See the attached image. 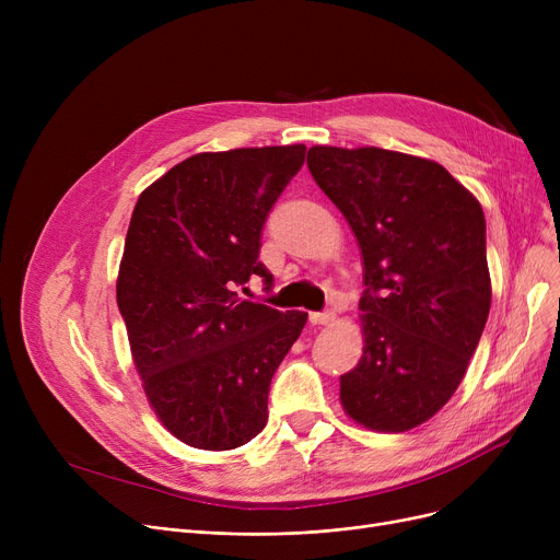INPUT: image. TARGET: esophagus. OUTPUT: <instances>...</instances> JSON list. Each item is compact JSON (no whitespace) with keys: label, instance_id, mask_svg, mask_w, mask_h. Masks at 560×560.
I'll list each match as a JSON object with an SVG mask.
<instances>
[{"label":"esophagus","instance_id":"obj_1","mask_svg":"<svg viewBox=\"0 0 560 560\" xmlns=\"http://www.w3.org/2000/svg\"><path fill=\"white\" fill-rule=\"evenodd\" d=\"M308 319H311V325H331V322L336 319V313L334 311H317V313H311Z\"/></svg>","mask_w":560,"mask_h":560}]
</instances>
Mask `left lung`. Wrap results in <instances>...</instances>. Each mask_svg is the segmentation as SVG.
Instances as JSON below:
<instances>
[{"label":"left lung","instance_id":"obj_1","mask_svg":"<svg viewBox=\"0 0 560 560\" xmlns=\"http://www.w3.org/2000/svg\"><path fill=\"white\" fill-rule=\"evenodd\" d=\"M308 170L363 254V357L340 376L351 420L408 431L456 393L490 311L486 218L433 161L317 144Z\"/></svg>","mask_w":560,"mask_h":560}]
</instances>
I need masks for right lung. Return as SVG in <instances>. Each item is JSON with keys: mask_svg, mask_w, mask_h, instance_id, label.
Wrapping results in <instances>:
<instances>
[{"mask_svg": "<svg viewBox=\"0 0 560 560\" xmlns=\"http://www.w3.org/2000/svg\"><path fill=\"white\" fill-rule=\"evenodd\" d=\"M304 156V144L195 154L136 201L117 306L147 399L190 447L235 450L262 431L272 376L306 325L304 311L238 298L252 277L272 288L262 226Z\"/></svg>", "mask_w": 560, "mask_h": 560, "instance_id": "add662e5", "label": "right lung"}]
</instances>
